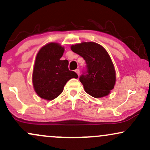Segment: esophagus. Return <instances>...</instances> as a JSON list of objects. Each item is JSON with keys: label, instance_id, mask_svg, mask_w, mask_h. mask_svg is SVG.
<instances>
[{"label": "esophagus", "instance_id": "1", "mask_svg": "<svg viewBox=\"0 0 150 150\" xmlns=\"http://www.w3.org/2000/svg\"><path fill=\"white\" fill-rule=\"evenodd\" d=\"M75 73H76L77 74V75L79 76V75H80V70L76 69V70H75Z\"/></svg>", "mask_w": 150, "mask_h": 150}]
</instances>
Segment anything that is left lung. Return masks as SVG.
I'll list each match as a JSON object with an SVG mask.
<instances>
[{"label":"left lung","mask_w":150,"mask_h":150,"mask_svg":"<svg viewBox=\"0 0 150 150\" xmlns=\"http://www.w3.org/2000/svg\"><path fill=\"white\" fill-rule=\"evenodd\" d=\"M71 50L87 64L80 77L85 92L94 98L107 96L116 83V71L106 49L97 43L82 42L71 46Z\"/></svg>","instance_id":"left-lung-1"}]
</instances>
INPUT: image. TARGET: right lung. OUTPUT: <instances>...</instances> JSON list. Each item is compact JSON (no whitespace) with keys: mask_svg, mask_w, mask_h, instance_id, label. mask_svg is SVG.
Segmentation results:
<instances>
[{"mask_svg":"<svg viewBox=\"0 0 150 150\" xmlns=\"http://www.w3.org/2000/svg\"><path fill=\"white\" fill-rule=\"evenodd\" d=\"M64 48L58 43H49L39 50L32 74L34 90L39 97L53 100L63 92L66 82L77 78V73L68 69V61H61Z\"/></svg>","mask_w":150,"mask_h":150,"instance_id":"1","label":"right lung"}]
</instances>
